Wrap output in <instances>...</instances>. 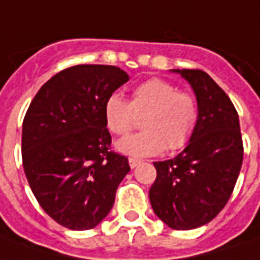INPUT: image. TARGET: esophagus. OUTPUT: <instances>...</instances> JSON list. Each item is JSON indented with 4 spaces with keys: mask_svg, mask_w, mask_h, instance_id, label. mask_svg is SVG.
<instances>
[{
    "mask_svg": "<svg viewBox=\"0 0 260 260\" xmlns=\"http://www.w3.org/2000/svg\"><path fill=\"white\" fill-rule=\"evenodd\" d=\"M140 162L141 160H139V158H133V157H132V158H128V164H130V167L132 168H136L139 164H140Z\"/></svg>",
    "mask_w": 260,
    "mask_h": 260,
    "instance_id": "obj_1",
    "label": "esophagus"
}]
</instances>
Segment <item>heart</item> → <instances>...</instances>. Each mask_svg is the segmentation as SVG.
Wrapping results in <instances>:
<instances>
[{"label": "heart", "mask_w": 260, "mask_h": 260, "mask_svg": "<svg viewBox=\"0 0 260 260\" xmlns=\"http://www.w3.org/2000/svg\"><path fill=\"white\" fill-rule=\"evenodd\" d=\"M139 134L120 140L116 147L132 157H150L184 147L194 133L198 102L192 93L178 90L164 79L141 82L132 92L130 102L119 93L109 94L103 105V119L113 134L126 136L141 117Z\"/></svg>", "instance_id": "b5f03b06"}]
</instances>
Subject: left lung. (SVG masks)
<instances>
[{"label": "left lung", "instance_id": "left-lung-1", "mask_svg": "<svg viewBox=\"0 0 260 260\" xmlns=\"http://www.w3.org/2000/svg\"><path fill=\"white\" fill-rule=\"evenodd\" d=\"M173 72L192 87L198 120L181 153L154 162L157 178L148 195L162 222L188 231L212 221L226 205L242 167L243 144L235 106L208 73L200 69Z\"/></svg>", "mask_w": 260, "mask_h": 260}]
</instances>
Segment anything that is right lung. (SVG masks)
I'll return each mask as SVG.
<instances>
[{
    "label": "right lung",
    "mask_w": 260,
    "mask_h": 260,
    "mask_svg": "<svg viewBox=\"0 0 260 260\" xmlns=\"http://www.w3.org/2000/svg\"><path fill=\"white\" fill-rule=\"evenodd\" d=\"M127 80L117 66H72L39 89L25 114L26 180L42 209L65 228L99 225L130 171L127 157L110 151L103 119L106 98Z\"/></svg>",
    "instance_id": "1"
}]
</instances>
